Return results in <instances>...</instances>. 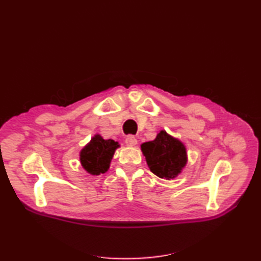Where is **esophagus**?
Returning <instances> with one entry per match:
<instances>
[{"label": "esophagus", "instance_id": "esophagus-1", "mask_svg": "<svg viewBox=\"0 0 261 261\" xmlns=\"http://www.w3.org/2000/svg\"><path fill=\"white\" fill-rule=\"evenodd\" d=\"M125 143L128 146H135L137 144V139L134 135H128L125 139Z\"/></svg>", "mask_w": 261, "mask_h": 261}]
</instances>
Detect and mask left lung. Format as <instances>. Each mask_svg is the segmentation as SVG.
<instances>
[{
  "label": "left lung",
  "instance_id": "obj_1",
  "mask_svg": "<svg viewBox=\"0 0 261 261\" xmlns=\"http://www.w3.org/2000/svg\"><path fill=\"white\" fill-rule=\"evenodd\" d=\"M141 150L150 171L161 178H174L187 161L184 145L164 130L154 140L141 145Z\"/></svg>",
  "mask_w": 261,
  "mask_h": 261
}]
</instances>
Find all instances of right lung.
I'll list each match as a JSON object with an SVG mask.
<instances>
[{
	"mask_svg": "<svg viewBox=\"0 0 261 261\" xmlns=\"http://www.w3.org/2000/svg\"><path fill=\"white\" fill-rule=\"evenodd\" d=\"M117 147L118 144L114 140H105L100 135H96L81 152V162L84 169L92 175L106 173Z\"/></svg>",
	"mask_w": 261,
	"mask_h": 261,
	"instance_id": "add662e5",
	"label": "right lung"
}]
</instances>
